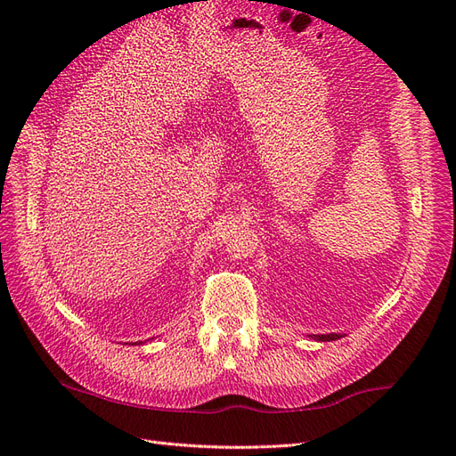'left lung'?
Segmentation results:
<instances>
[{
    "instance_id": "left-lung-1",
    "label": "left lung",
    "mask_w": 456,
    "mask_h": 456,
    "mask_svg": "<svg viewBox=\"0 0 456 456\" xmlns=\"http://www.w3.org/2000/svg\"><path fill=\"white\" fill-rule=\"evenodd\" d=\"M317 340H337V338H340L338 335H317L315 337Z\"/></svg>"
}]
</instances>
